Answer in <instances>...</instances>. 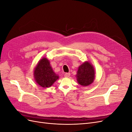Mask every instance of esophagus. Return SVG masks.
Returning <instances> with one entry per match:
<instances>
[{
    "label": "esophagus",
    "mask_w": 132,
    "mask_h": 132,
    "mask_svg": "<svg viewBox=\"0 0 132 132\" xmlns=\"http://www.w3.org/2000/svg\"><path fill=\"white\" fill-rule=\"evenodd\" d=\"M70 73H66L64 74V77L66 78H68L70 77Z\"/></svg>",
    "instance_id": "esophagus-1"
}]
</instances>
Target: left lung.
I'll return each instance as SVG.
<instances>
[{"label":"left lung","mask_w":132,"mask_h":132,"mask_svg":"<svg viewBox=\"0 0 132 132\" xmlns=\"http://www.w3.org/2000/svg\"><path fill=\"white\" fill-rule=\"evenodd\" d=\"M79 84L82 86L91 85L95 79V70L94 66L89 61H85L78 68L76 74Z\"/></svg>","instance_id":"left-lung-1"}]
</instances>
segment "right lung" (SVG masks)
I'll return each instance as SVG.
<instances>
[{
	"instance_id": "obj_1",
	"label": "right lung",
	"mask_w": 132,
	"mask_h": 132,
	"mask_svg": "<svg viewBox=\"0 0 132 132\" xmlns=\"http://www.w3.org/2000/svg\"><path fill=\"white\" fill-rule=\"evenodd\" d=\"M34 77L37 84L44 88L51 86L59 79V76L52 68L50 61L45 57L39 60L36 65Z\"/></svg>"
}]
</instances>
